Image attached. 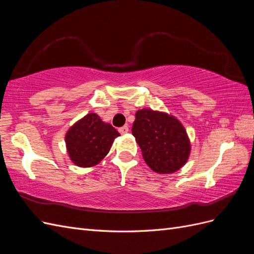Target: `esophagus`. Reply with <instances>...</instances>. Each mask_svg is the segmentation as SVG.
<instances>
[{"mask_svg":"<svg viewBox=\"0 0 254 254\" xmlns=\"http://www.w3.org/2000/svg\"><path fill=\"white\" fill-rule=\"evenodd\" d=\"M119 131H120L121 134H125V133H127L129 131V128H128V126H123V127H121L119 129Z\"/></svg>","mask_w":254,"mask_h":254,"instance_id":"esophagus-1","label":"esophagus"}]
</instances>
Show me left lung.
<instances>
[{"mask_svg": "<svg viewBox=\"0 0 254 254\" xmlns=\"http://www.w3.org/2000/svg\"><path fill=\"white\" fill-rule=\"evenodd\" d=\"M132 134L153 172L172 174L188 162L190 142L186 128L173 115L151 109L137 110Z\"/></svg>", "mask_w": 254, "mask_h": 254, "instance_id": "obj_1", "label": "left lung"}]
</instances>
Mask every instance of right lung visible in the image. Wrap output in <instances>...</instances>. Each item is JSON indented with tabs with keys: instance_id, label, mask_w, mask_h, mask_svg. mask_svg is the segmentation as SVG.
<instances>
[{
	"instance_id": "right-lung-1",
	"label": "right lung",
	"mask_w": 254,
	"mask_h": 254,
	"mask_svg": "<svg viewBox=\"0 0 254 254\" xmlns=\"http://www.w3.org/2000/svg\"><path fill=\"white\" fill-rule=\"evenodd\" d=\"M121 134L96 113H88L67 130L65 145L72 162L79 167H92L108 155L115 137Z\"/></svg>"
}]
</instances>
